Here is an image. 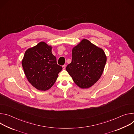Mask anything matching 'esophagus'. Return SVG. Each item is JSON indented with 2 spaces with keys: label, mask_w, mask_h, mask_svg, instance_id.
Returning a JSON list of instances; mask_svg holds the SVG:
<instances>
[{
  "label": "esophagus",
  "mask_w": 134,
  "mask_h": 134,
  "mask_svg": "<svg viewBox=\"0 0 134 134\" xmlns=\"http://www.w3.org/2000/svg\"><path fill=\"white\" fill-rule=\"evenodd\" d=\"M66 66L65 65H63V69H66Z\"/></svg>",
  "instance_id": "obj_1"
}]
</instances>
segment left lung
Wrapping results in <instances>:
<instances>
[{
  "instance_id": "8db88e82",
  "label": "left lung",
  "mask_w": 134,
  "mask_h": 134,
  "mask_svg": "<svg viewBox=\"0 0 134 134\" xmlns=\"http://www.w3.org/2000/svg\"><path fill=\"white\" fill-rule=\"evenodd\" d=\"M106 62L103 50L84 39L72 48L71 63L66 69L79 87L88 88L101 77Z\"/></svg>"
}]
</instances>
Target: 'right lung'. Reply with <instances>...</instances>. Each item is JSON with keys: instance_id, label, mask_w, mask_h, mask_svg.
<instances>
[{"instance_id": "right-lung-1", "label": "right lung", "mask_w": 134, "mask_h": 134, "mask_svg": "<svg viewBox=\"0 0 134 134\" xmlns=\"http://www.w3.org/2000/svg\"><path fill=\"white\" fill-rule=\"evenodd\" d=\"M52 48L51 46L40 42L25 51L22 61L28 81L38 90L45 91L50 89L63 69L62 66L57 65Z\"/></svg>"}]
</instances>
